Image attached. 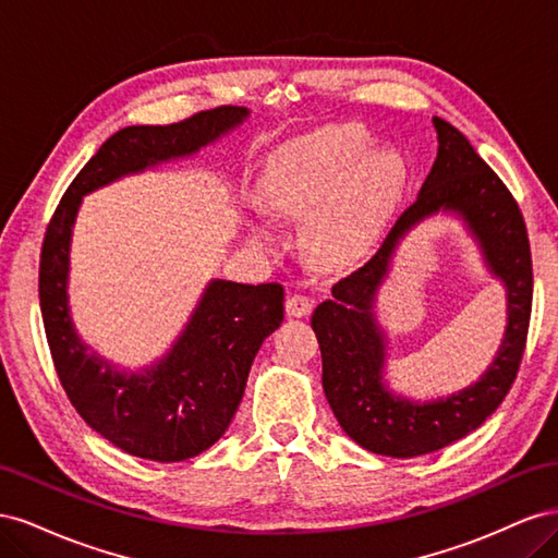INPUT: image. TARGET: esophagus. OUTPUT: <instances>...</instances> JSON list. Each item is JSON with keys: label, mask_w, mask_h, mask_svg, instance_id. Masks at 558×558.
<instances>
[{"label": "esophagus", "mask_w": 558, "mask_h": 558, "mask_svg": "<svg viewBox=\"0 0 558 558\" xmlns=\"http://www.w3.org/2000/svg\"><path fill=\"white\" fill-rule=\"evenodd\" d=\"M286 312H289V316H307L312 312V300L300 295V293H291L289 298H286Z\"/></svg>", "instance_id": "1"}]
</instances>
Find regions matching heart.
<instances>
[{
    "mask_svg": "<svg viewBox=\"0 0 558 558\" xmlns=\"http://www.w3.org/2000/svg\"><path fill=\"white\" fill-rule=\"evenodd\" d=\"M373 146L361 125H328L277 148L256 181L258 207L275 218H310L307 246L328 263H351L369 248L391 211L402 165ZM253 242L275 246L253 228Z\"/></svg>",
    "mask_w": 558,
    "mask_h": 558,
    "instance_id": "obj_1",
    "label": "heart"
}]
</instances>
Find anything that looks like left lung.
<instances>
[{
  "label": "left lung",
  "instance_id": "left-lung-1",
  "mask_svg": "<svg viewBox=\"0 0 558 558\" xmlns=\"http://www.w3.org/2000/svg\"><path fill=\"white\" fill-rule=\"evenodd\" d=\"M437 158L412 205L400 214L379 251L332 286V298L312 314L324 361V391L342 430L363 449L412 459L442 449L480 428L508 396L526 347L533 265L523 216L463 134L433 118ZM433 215H453L478 242L483 259L506 289L509 326L495 361L477 383L435 401H412L385 381L387 336L374 298L399 242Z\"/></svg>",
  "mask_w": 558,
  "mask_h": 558
}]
</instances>
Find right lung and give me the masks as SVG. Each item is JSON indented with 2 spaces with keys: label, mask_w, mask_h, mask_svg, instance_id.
Wrapping results in <instances>:
<instances>
[{
  "label": "right lung",
  "mask_w": 558,
  "mask_h": 558,
  "mask_svg": "<svg viewBox=\"0 0 558 558\" xmlns=\"http://www.w3.org/2000/svg\"><path fill=\"white\" fill-rule=\"evenodd\" d=\"M246 118V107H218L172 125L118 130L70 183L46 230L39 302L60 384L93 430L140 459L177 463L218 442L240 408L253 359L283 320V289L211 279L170 351L125 369L90 351L72 320L66 286L81 202L118 179L195 156Z\"/></svg>",
  "instance_id": "obj_1"
}]
</instances>
